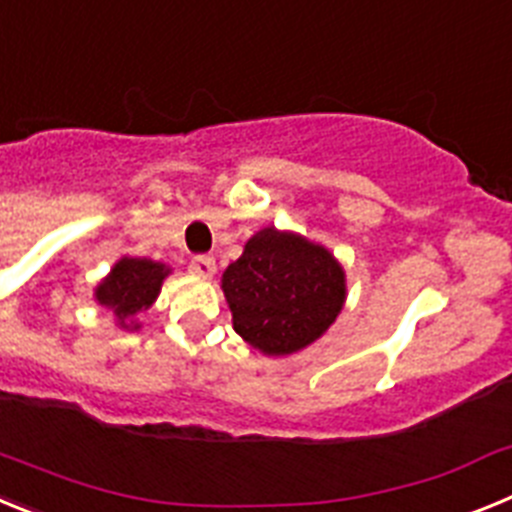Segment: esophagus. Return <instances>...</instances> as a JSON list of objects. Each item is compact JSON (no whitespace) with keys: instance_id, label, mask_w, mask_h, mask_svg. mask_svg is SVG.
I'll return each mask as SVG.
<instances>
[{"instance_id":"1","label":"esophagus","mask_w":512,"mask_h":512,"mask_svg":"<svg viewBox=\"0 0 512 512\" xmlns=\"http://www.w3.org/2000/svg\"><path fill=\"white\" fill-rule=\"evenodd\" d=\"M189 271H192L194 277H202V279H210L215 274V259L210 256H194L189 261Z\"/></svg>"}]
</instances>
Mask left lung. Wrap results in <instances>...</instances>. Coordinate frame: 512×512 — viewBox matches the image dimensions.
<instances>
[{
  "instance_id": "left-lung-1",
  "label": "left lung",
  "mask_w": 512,
  "mask_h": 512,
  "mask_svg": "<svg viewBox=\"0 0 512 512\" xmlns=\"http://www.w3.org/2000/svg\"><path fill=\"white\" fill-rule=\"evenodd\" d=\"M233 330L264 356L312 346L346 305V271L323 246L274 225L253 233L220 279Z\"/></svg>"
}]
</instances>
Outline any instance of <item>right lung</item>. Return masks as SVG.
Listing matches in <instances>:
<instances>
[{"label": "right lung", "mask_w": 512, "mask_h": 512, "mask_svg": "<svg viewBox=\"0 0 512 512\" xmlns=\"http://www.w3.org/2000/svg\"><path fill=\"white\" fill-rule=\"evenodd\" d=\"M169 274L171 266L164 261L122 256L94 287V302L115 315L117 328L140 330L138 315L158 300Z\"/></svg>", "instance_id": "1"}]
</instances>
